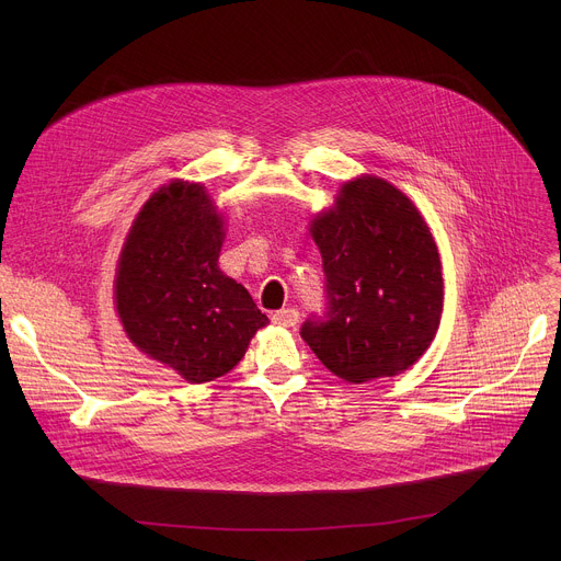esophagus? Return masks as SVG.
Instances as JSON below:
<instances>
[{
	"label": "esophagus",
	"instance_id": "obj_1",
	"mask_svg": "<svg viewBox=\"0 0 561 561\" xmlns=\"http://www.w3.org/2000/svg\"><path fill=\"white\" fill-rule=\"evenodd\" d=\"M271 319H273V322H275L277 327L290 329V327H295V324L299 322V312H297L295 308H282V310H275V312L271 314Z\"/></svg>",
	"mask_w": 561,
	"mask_h": 561
}]
</instances>
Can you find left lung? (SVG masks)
<instances>
[{"label":"left lung","instance_id":"left-lung-1","mask_svg":"<svg viewBox=\"0 0 561 561\" xmlns=\"http://www.w3.org/2000/svg\"><path fill=\"white\" fill-rule=\"evenodd\" d=\"M324 262L327 310L299 329L331 373L362 383L413 366L431 346L444 306L442 262L413 202L392 184H344L312 221Z\"/></svg>","mask_w":561,"mask_h":561}]
</instances>
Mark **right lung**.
<instances>
[{"mask_svg": "<svg viewBox=\"0 0 561 561\" xmlns=\"http://www.w3.org/2000/svg\"><path fill=\"white\" fill-rule=\"evenodd\" d=\"M221 217L199 184L159 188L124 244L115 299L137 348L202 383L226 375L268 324L249 290L219 266Z\"/></svg>", "mask_w": 561, "mask_h": 561, "instance_id": "1", "label": "right lung"}]
</instances>
